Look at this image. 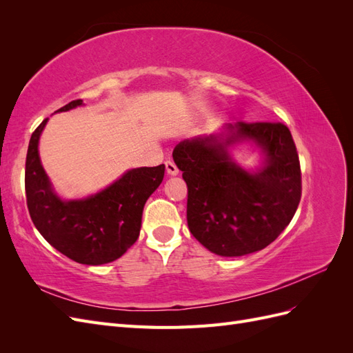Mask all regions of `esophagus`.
Here are the masks:
<instances>
[{
  "label": "esophagus",
  "instance_id": "esophagus-1",
  "mask_svg": "<svg viewBox=\"0 0 353 353\" xmlns=\"http://www.w3.org/2000/svg\"><path fill=\"white\" fill-rule=\"evenodd\" d=\"M165 166H166V172H168V175H170V176H175V175H178V168H176V165L172 162V160H166L165 162Z\"/></svg>",
  "mask_w": 353,
  "mask_h": 353
}]
</instances>
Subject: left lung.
Wrapping results in <instances>:
<instances>
[{
	"mask_svg": "<svg viewBox=\"0 0 353 353\" xmlns=\"http://www.w3.org/2000/svg\"><path fill=\"white\" fill-rule=\"evenodd\" d=\"M245 141L264 156L254 171L240 167L229 153ZM172 156L188 187V228L212 253L243 256L262 250L293 219L302 174L285 125L227 123L219 134L181 141Z\"/></svg>",
	"mask_w": 353,
	"mask_h": 353,
	"instance_id": "8db88e82",
	"label": "left lung"
}]
</instances>
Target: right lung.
I'll return each instance as SVG.
<instances>
[{"label": "right lung", "mask_w": 353, "mask_h": 353, "mask_svg": "<svg viewBox=\"0 0 353 353\" xmlns=\"http://www.w3.org/2000/svg\"><path fill=\"white\" fill-rule=\"evenodd\" d=\"M82 104V100H73L57 112ZM47 121L48 117L32 134L26 154L25 190L32 222L52 248L74 262L103 265L119 259L140 236L144 205L162 184L165 165L130 169L100 193L63 200L38 153Z\"/></svg>", "instance_id": "right-lung-1"}]
</instances>
